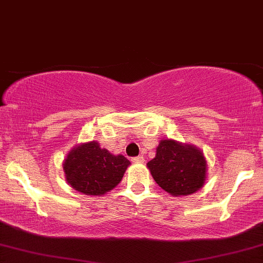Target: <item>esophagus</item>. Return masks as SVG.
<instances>
[{
    "label": "esophagus",
    "instance_id": "obj_1",
    "mask_svg": "<svg viewBox=\"0 0 263 263\" xmlns=\"http://www.w3.org/2000/svg\"><path fill=\"white\" fill-rule=\"evenodd\" d=\"M144 161H145L144 156H138V157L132 158V162H134V163H144Z\"/></svg>",
    "mask_w": 263,
    "mask_h": 263
}]
</instances>
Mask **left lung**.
Wrapping results in <instances>:
<instances>
[{
  "instance_id": "left-lung-1",
  "label": "left lung",
  "mask_w": 263,
  "mask_h": 263,
  "mask_svg": "<svg viewBox=\"0 0 263 263\" xmlns=\"http://www.w3.org/2000/svg\"><path fill=\"white\" fill-rule=\"evenodd\" d=\"M151 176L162 189L173 196L196 193L205 184L207 164L196 146L171 140H161L156 156L147 162Z\"/></svg>"
}]
</instances>
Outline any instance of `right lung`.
<instances>
[{
	"label": "right lung",
	"mask_w": 263,
	"mask_h": 263,
	"mask_svg": "<svg viewBox=\"0 0 263 263\" xmlns=\"http://www.w3.org/2000/svg\"><path fill=\"white\" fill-rule=\"evenodd\" d=\"M130 162L122 155H112L89 141L73 147L63 162L66 179L74 190L90 196H100L121 183Z\"/></svg>",
	"instance_id": "add662e5"
}]
</instances>
